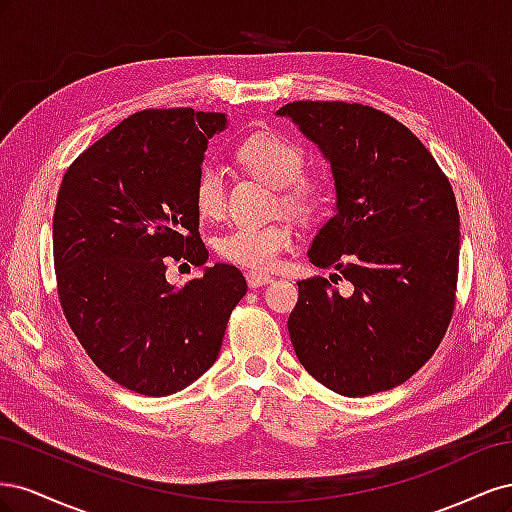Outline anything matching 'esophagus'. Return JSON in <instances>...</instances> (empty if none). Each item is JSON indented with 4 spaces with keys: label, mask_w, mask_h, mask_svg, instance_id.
I'll list each match as a JSON object with an SVG mask.
<instances>
[{
    "label": "esophagus",
    "mask_w": 512,
    "mask_h": 512,
    "mask_svg": "<svg viewBox=\"0 0 512 512\" xmlns=\"http://www.w3.org/2000/svg\"><path fill=\"white\" fill-rule=\"evenodd\" d=\"M245 280H247V286L250 288H258V286H265L271 282V275L262 273V271H247L245 273Z\"/></svg>",
    "instance_id": "1"
}]
</instances>
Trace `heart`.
<instances>
[{
  "label": "heart",
  "mask_w": 512,
  "mask_h": 512,
  "mask_svg": "<svg viewBox=\"0 0 512 512\" xmlns=\"http://www.w3.org/2000/svg\"><path fill=\"white\" fill-rule=\"evenodd\" d=\"M239 162L252 173L286 188L284 205L307 211L314 205V188L301 179L305 170V153L288 138L271 132L252 134L237 149ZM194 205L203 218H220L226 209V179L220 166L207 164L194 183ZM292 245V228L288 224H237L215 241L218 254L235 265L267 269L284 250Z\"/></svg>",
  "instance_id": "heart-1"
}]
</instances>
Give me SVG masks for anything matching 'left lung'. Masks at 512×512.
I'll return each instance as SVG.
<instances>
[{
  "mask_svg": "<svg viewBox=\"0 0 512 512\" xmlns=\"http://www.w3.org/2000/svg\"><path fill=\"white\" fill-rule=\"evenodd\" d=\"M290 119L329 162L333 218L307 258L339 273L297 282L288 333L301 365L346 397L374 395L421 369L451 322L459 211L451 183L397 119L348 102H292ZM339 274L353 292L332 286Z\"/></svg>",
  "mask_w": 512,
  "mask_h": 512,
  "instance_id": "1",
  "label": "left lung"
}]
</instances>
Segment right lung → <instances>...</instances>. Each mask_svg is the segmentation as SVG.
I'll return each instance as SVG.
<instances>
[{
  "mask_svg": "<svg viewBox=\"0 0 512 512\" xmlns=\"http://www.w3.org/2000/svg\"><path fill=\"white\" fill-rule=\"evenodd\" d=\"M224 113L141 111L66 170L53 215L59 301L104 374L147 397L183 391L215 363L247 290L224 262L177 289L163 258L205 265L194 183Z\"/></svg>",
  "mask_w": 512,
  "mask_h": 512,
  "instance_id": "obj_1",
  "label": "right lung"
}]
</instances>
